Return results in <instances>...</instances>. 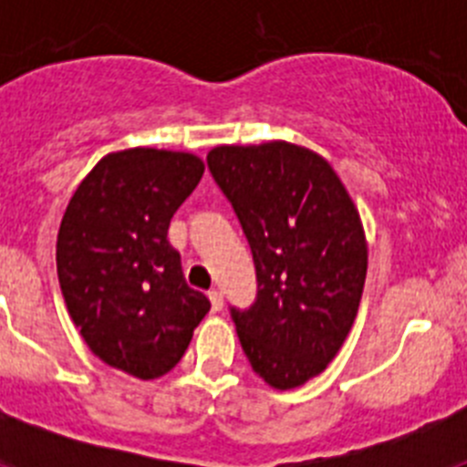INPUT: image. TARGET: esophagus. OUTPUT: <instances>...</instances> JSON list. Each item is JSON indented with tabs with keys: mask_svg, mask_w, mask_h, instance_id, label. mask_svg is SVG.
Returning a JSON list of instances; mask_svg holds the SVG:
<instances>
[{
	"mask_svg": "<svg viewBox=\"0 0 467 467\" xmlns=\"http://www.w3.org/2000/svg\"><path fill=\"white\" fill-rule=\"evenodd\" d=\"M208 299H210V306H213V313H217L224 308V296H222L220 290H210Z\"/></svg>",
	"mask_w": 467,
	"mask_h": 467,
	"instance_id": "1",
	"label": "esophagus"
}]
</instances>
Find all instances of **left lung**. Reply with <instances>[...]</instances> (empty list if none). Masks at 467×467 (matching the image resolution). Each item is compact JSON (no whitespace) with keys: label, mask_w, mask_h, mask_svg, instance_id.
Segmentation results:
<instances>
[{"label":"left lung","mask_w":467,"mask_h":467,"mask_svg":"<svg viewBox=\"0 0 467 467\" xmlns=\"http://www.w3.org/2000/svg\"><path fill=\"white\" fill-rule=\"evenodd\" d=\"M208 168L257 271L253 306H231L243 353L269 386H301L337 356L358 316L367 241L356 203L323 156L280 140L214 147Z\"/></svg>","instance_id":"8db88e82"}]
</instances>
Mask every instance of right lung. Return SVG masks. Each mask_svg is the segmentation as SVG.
I'll return each mask as SVG.
<instances>
[{"mask_svg": "<svg viewBox=\"0 0 467 467\" xmlns=\"http://www.w3.org/2000/svg\"><path fill=\"white\" fill-rule=\"evenodd\" d=\"M203 171L184 151L107 154L60 222L56 262L69 316L95 356L138 379L171 372L210 311L168 243L172 214Z\"/></svg>", "mask_w": 467, "mask_h": 467, "instance_id": "add662e5", "label": "right lung"}]
</instances>
